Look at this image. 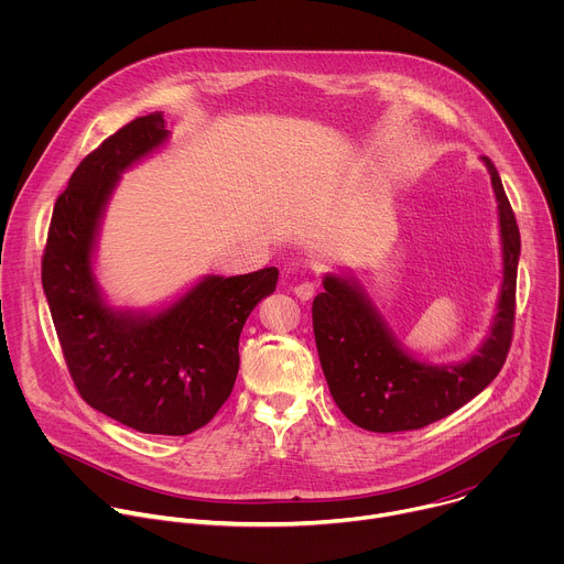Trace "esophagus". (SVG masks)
Masks as SVG:
<instances>
[{
	"instance_id": "34e87169",
	"label": "esophagus",
	"mask_w": 564,
	"mask_h": 564,
	"mask_svg": "<svg viewBox=\"0 0 564 564\" xmlns=\"http://www.w3.org/2000/svg\"><path fill=\"white\" fill-rule=\"evenodd\" d=\"M314 290H316V283L312 279H305V281H299L294 285V294L301 299V301H307L314 296Z\"/></svg>"
}]
</instances>
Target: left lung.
<instances>
[{"label":"left lung","mask_w":564,"mask_h":564,"mask_svg":"<svg viewBox=\"0 0 564 564\" xmlns=\"http://www.w3.org/2000/svg\"><path fill=\"white\" fill-rule=\"evenodd\" d=\"M500 212L505 281L491 335L477 355L457 366H431L401 350L366 292L328 274L312 301L314 341L328 388L341 413L359 429L399 433L424 429L485 390L502 370L516 321L520 229L491 158L481 155Z\"/></svg>","instance_id":"left-lung-1"}]
</instances>
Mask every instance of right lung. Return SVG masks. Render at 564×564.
Segmentation results:
<instances>
[{"mask_svg": "<svg viewBox=\"0 0 564 564\" xmlns=\"http://www.w3.org/2000/svg\"><path fill=\"white\" fill-rule=\"evenodd\" d=\"M160 111L109 135L57 196L42 285L70 379L87 404L149 435H189L227 401L238 337L254 305L274 292L276 268L207 276L158 314L111 310L91 270L102 209L135 160L167 140Z\"/></svg>", "mask_w": 564, "mask_h": 564, "instance_id": "1", "label": "right lung"}]
</instances>
